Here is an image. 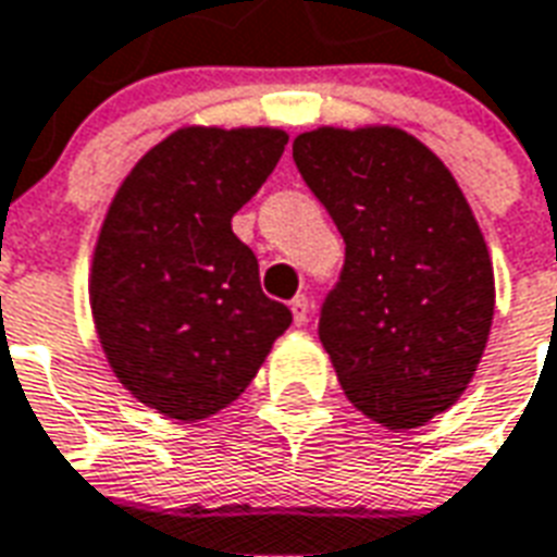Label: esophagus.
<instances>
[{
    "label": "esophagus",
    "instance_id": "34e87169",
    "mask_svg": "<svg viewBox=\"0 0 557 557\" xmlns=\"http://www.w3.org/2000/svg\"><path fill=\"white\" fill-rule=\"evenodd\" d=\"M292 315H295V324H307V319H310V300L304 298V295H298V298L292 300Z\"/></svg>",
    "mask_w": 557,
    "mask_h": 557
}]
</instances>
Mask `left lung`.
I'll return each instance as SVG.
<instances>
[{
  "mask_svg": "<svg viewBox=\"0 0 557 557\" xmlns=\"http://www.w3.org/2000/svg\"><path fill=\"white\" fill-rule=\"evenodd\" d=\"M345 238L319 339L360 413L410 431L463 395L487 345L496 283L467 197L395 126H319L292 144Z\"/></svg>",
  "mask_w": 557,
  "mask_h": 557,
  "instance_id": "obj_1",
  "label": "left lung"
}]
</instances>
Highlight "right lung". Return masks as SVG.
<instances>
[{"instance_id": "1", "label": "right lung", "mask_w": 557, "mask_h": 557, "mask_svg": "<svg viewBox=\"0 0 557 557\" xmlns=\"http://www.w3.org/2000/svg\"><path fill=\"white\" fill-rule=\"evenodd\" d=\"M286 141L271 126L176 129L106 212L90 265L97 336L117 381L168 419L195 422L236 401L292 324L233 233Z\"/></svg>"}]
</instances>
